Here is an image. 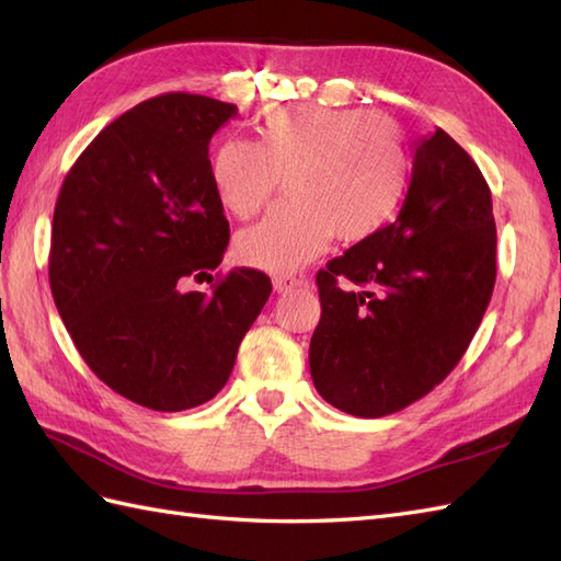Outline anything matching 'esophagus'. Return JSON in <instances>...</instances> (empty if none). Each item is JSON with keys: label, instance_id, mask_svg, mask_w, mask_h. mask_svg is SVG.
I'll return each mask as SVG.
<instances>
[{"label": "esophagus", "instance_id": "34e87169", "mask_svg": "<svg viewBox=\"0 0 561 561\" xmlns=\"http://www.w3.org/2000/svg\"><path fill=\"white\" fill-rule=\"evenodd\" d=\"M272 284H274V291H277V294H287L294 287H301V284H306V279L296 277V274H277V277L272 279Z\"/></svg>", "mask_w": 561, "mask_h": 561}]
</instances>
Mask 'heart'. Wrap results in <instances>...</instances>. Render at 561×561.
<instances>
[{
    "instance_id": "obj_1",
    "label": "heart",
    "mask_w": 561,
    "mask_h": 561,
    "mask_svg": "<svg viewBox=\"0 0 561 561\" xmlns=\"http://www.w3.org/2000/svg\"><path fill=\"white\" fill-rule=\"evenodd\" d=\"M408 171L398 127L359 108L272 105L255 141L224 139L209 153L214 193L238 219L255 217L284 175L289 199L236 241L238 257L265 272L299 270L335 236L359 243L383 229Z\"/></svg>"
}]
</instances>
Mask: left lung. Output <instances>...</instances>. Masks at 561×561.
<instances>
[{
  "label": "left lung",
  "instance_id": "left-lung-1",
  "mask_svg": "<svg viewBox=\"0 0 561 561\" xmlns=\"http://www.w3.org/2000/svg\"><path fill=\"white\" fill-rule=\"evenodd\" d=\"M494 279L490 185L438 127L414 149L398 219L316 274V390L354 416L392 414L424 398L468 350Z\"/></svg>",
  "mask_w": 561,
  "mask_h": 561
}]
</instances>
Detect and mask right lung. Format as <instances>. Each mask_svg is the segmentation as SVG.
Segmentation results:
<instances>
[{"label":"right lung","instance_id":"obj_1","mask_svg":"<svg viewBox=\"0 0 561 561\" xmlns=\"http://www.w3.org/2000/svg\"><path fill=\"white\" fill-rule=\"evenodd\" d=\"M233 103L163 93L123 113L83 149L59 190L50 289L81 359L141 408L211 400L267 304L265 272L236 267L209 295L229 221L209 181V139Z\"/></svg>","mask_w":561,"mask_h":561}]
</instances>
